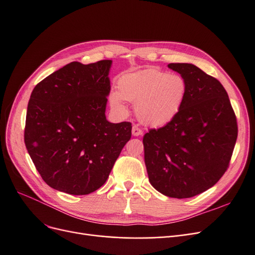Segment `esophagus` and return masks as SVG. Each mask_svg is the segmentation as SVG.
I'll return each mask as SVG.
<instances>
[{"label":"esophagus","mask_w":255,"mask_h":255,"mask_svg":"<svg viewBox=\"0 0 255 255\" xmlns=\"http://www.w3.org/2000/svg\"><path fill=\"white\" fill-rule=\"evenodd\" d=\"M132 134L134 136H139V135L142 134V130L139 128H138L137 126H133V128H132Z\"/></svg>","instance_id":"34e87169"}]
</instances>
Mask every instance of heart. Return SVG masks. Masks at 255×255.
<instances>
[{
	"label": "heart",
	"instance_id": "heart-1",
	"mask_svg": "<svg viewBox=\"0 0 255 255\" xmlns=\"http://www.w3.org/2000/svg\"><path fill=\"white\" fill-rule=\"evenodd\" d=\"M119 92H113L111 102L122 107L123 100L136 104V115L143 125L163 127L180 113L187 84L176 73L145 69L123 74L118 81Z\"/></svg>",
	"mask_w": 255,
	"mask_h": 255
}]
</instances>
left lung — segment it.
I'll use <instances>...</instances> for the list:
<instances>
[{"mask_svg": "<svg viewBox=\"0 0 255 255\" xmlns=\"http://www.w3.org/2000/svg\"><path fill=\"white\" fill-rule=\"evenodd\" d=\"M187 84L180 113L143 136L149 181L170 198H191L225 174L237 139L236 116L221 83L192 64H169Z\"/></svg>", "mask_w": 255, "mask_h": 255, "instance_id": "left-lung-1", "label": "left lung"}]
</instances>
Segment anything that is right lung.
Returning a JSON list of instances; mask_svg holds the SVG:
<instances>
[{
    "label": "right lung",
    "mask_w": 255,
    "mask_h": 255,
    "mask_svg": "<svg viewBox=\"0 0 255 255\" xmlns=\"http://www.w3.org/2000/svg\"><path fill=\"white\" fill-rule=\"evenodd\" d=\"M112 60L60 68L36 85L27 105L24 142L37 171L50 187L88 195L106 182L130 122L106 120Z\"/></svg>",
    "instance_id": "add662e5"
}]
</instances>
